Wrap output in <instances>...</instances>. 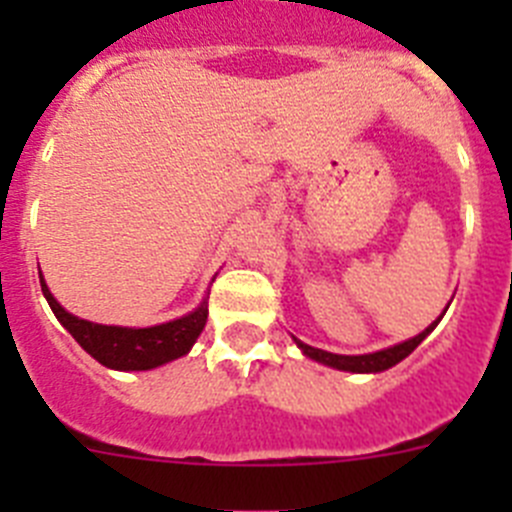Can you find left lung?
Returning a JSON list of instances; mask_svg holds the SVG:
<instances>
[{"label":"left lung","mask_w":512,"mask_h":512,"mask_svg":"<svg viewBox=\"0 0 512 512\" xmlns=\"http://www.w3.org/2000/svg\"><path fill=\"white\" fill-rule=\"evenodd\" d=\"M438 325V320L433 325H428V328L420 333V336L410 338V341L405 343H397V346L392 348H384V351H377V354H364V356H341V354H328V351H323V348H312L307 346V343L297 341V346L305 351V356H310V359L320 361V364L325 366H333V369H343V372H384V369H390V366L400 364L405 356H410L415 351V348L420 346V341H423L428 333H431L433 328Z\"/></svg>","instance_id":"left-lung-1"}]
</instances>
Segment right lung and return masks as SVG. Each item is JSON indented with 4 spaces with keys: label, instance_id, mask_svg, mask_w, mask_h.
Listing matches in <instances>:
<instances>
[{
    "label": "right lung",
    "instance_id": "add662e5",
    "mask_svg": "<svg viewBox=\"0 0 512 512\" xmlns=\"http://www.w3.org/2000/svg\"><path fill=\"white\" fill-rule=\"evenodd\" d=\"M40 287L51 310L56 312V318L76 338V343L99 364L120 369V372H146L153 366L179 359L192 348L207 323V302H202L184 318L153 325V328H117V325L89 323L63 310L51 295V289L45 287L43 277H40Z\"/></svg>",
    "mask_w": 512,
    "mask_h": 512
}]
</instances>
